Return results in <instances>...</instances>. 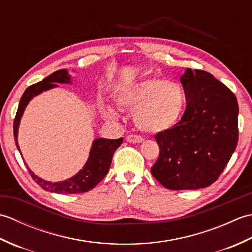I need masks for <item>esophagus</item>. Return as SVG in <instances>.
Returning <instances> with one entry per match:
<instances>
[{
    "instance_id": "34e87169",
    "label": "esophagus",
    "mask_w": 252,
    "mask_h": 252,
    "mask_svg": "<svg viewBox=\"0 0 252 252\" xmlns=\"http://www.w3.org/2000/svg\"><path fill=\"white\" fill-rule=\"evenodd\" d=\"M144 141V138L142 136H138V135H127L126 136V142L132 143V144H138V143H142Z\"/></svg>"
}]
</instances>
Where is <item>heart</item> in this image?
Instances as JSON below:
<instances>
[{"mask_svg": "<svg viewBox=\"0 0 252 252\" xmlns=\"http://www.w3.org/2000/svg\"><path fill=\"white\" fill-rule=\"evenodd\" d=\"M117 104L127 110H134L135 126L146 133L168 131L181 119L186 108L187 95L180 83L162 78H149L125 85L116 96ZM107 119H117L118 111L107 107Z\"/></svg>", "mask_w": 252, "mask_h": 252, "instance_id": "1", "label": "heart"}]
</instances>
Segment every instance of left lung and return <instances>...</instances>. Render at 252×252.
Returning a JSON list of instances; mask_svg holds the SVG:
<instances>
[{
  "mask_svg": "<svg viewBox=\"0 0 252 252\" xmlns=\"http://www.w3.org/2000/svg\"><path fill=\"white\" fill-rule=\"evenodd\" d=\"M183 117L157 133L159 157L152 174L168 189H198L218 180L238 142V104L232 91L203 70L186 68Z\"/></svg>",
  "mask_w": 252,
  "mask_h": 252,
  "instance_id": "obj_1",
  "label": "left lung"
}]
</instances>
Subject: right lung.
<instances>
[{
	"instance_id": "add662e5",
	"label": "right lung",
	"mask_w": 252,
	"mask_h": 252,
	"mask_svg": "<svg viewBox=\"0 0 252 252\" xmlns=\"http://www.w3.org/2000/svg\"><path fill=\"white\" fill-rule=\"evenodd\" d=\"M56 83H71V77L68 73L67 69H61L50 74L49 77L37 82L25 91L19 101V106L17 109L14 120V138L16 146L20 153L18 145V127L21 117L24 115L27 105L29 101L34 97V96L43 93L44 91L57 88ZM123 138H117V140H108V138H96L93 141L92 147L90 151V156L88 161L85 162L83 168L79 171L77 174L71 176L70 179L60 182H49L43 179L39 178L29 169L28 164H26L28 169L31 178L33 179L36 184H39L42 189L51 192H56V194H79V192H85L97 185L99 182L105 178V175L108 173L110 163L112 160L117 148L122 144Z\"/></svg>"
}]
</instances>
